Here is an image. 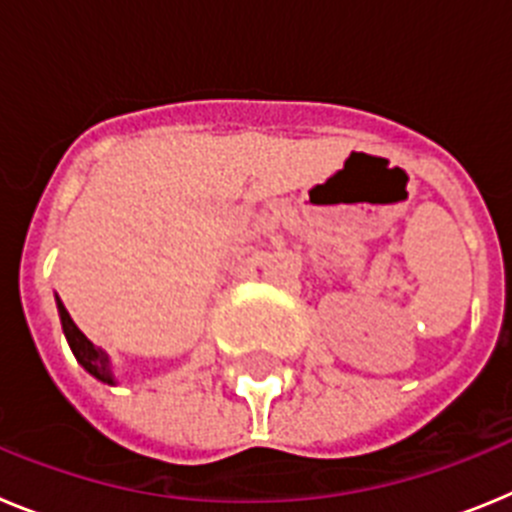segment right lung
Returning <instances> with one entry per match:
<instances>
[{
	"label": "right lung",
	"instance_id": "1",
	"mask_svg": "<svg viewBox=\"0 0 512 512\" xmlns=\"http://www.w3.org/2000/svg\"><path fill=\"white\" fill-rule=\"evenodd\" d=\"M58 312H61V323H63V333H66V341H69L71 351H74L76 361H79L84 369H87L92 377H97L99 382H107V384H115L112 382V374H110V359L104 354L102 348L94 346L79 328L76 323L71 320L69 310L63 307V302L58 300Z\"/></svg>",
	"mask_w": 512,
	"mask_h": 512
}]
</instances>
